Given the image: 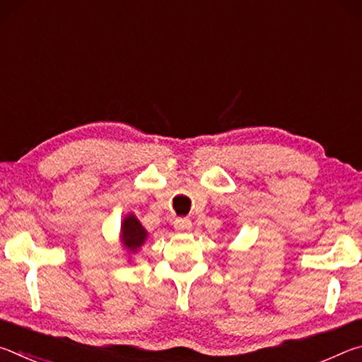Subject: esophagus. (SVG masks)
<instances>
[{"instance_id":"esophagus-1","label":"esophagus","mask_w":362,"mask_h":362,"mask_svg":"<svg viewBox=\"0 0 362 362\" xmlns=\"http://www.w3.org/2000/svg\"><path fill=\"white\" fill-rule=\"evenodd\" d=\"M174 228H175L177 231H180V233H187V231L192 230V220H189V218H185V217L175 218V222H174Z\"/></svg>"}]
</instances>
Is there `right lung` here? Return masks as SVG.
Returning a JSON list of instances; mask_svg holds the SVG:
<instances>
[{
  "mask_svg": "<svg viewBox=\"0 0 362 362\" xmlns=\"http://www.w3.org/2000/svg\"><path fill=\"white\" fill-rule=\"evenodd\" d=\"M146 240H148V231L144 228L140 220L134 214L124 216V218L121 220L119 244L126 250V254H136L144 246Z\"/></svg>",
  "mask_w": 362,
  "mask_h": 362,
  "instance_id": "1",
  "label": "right lung"
}]
</instances>
